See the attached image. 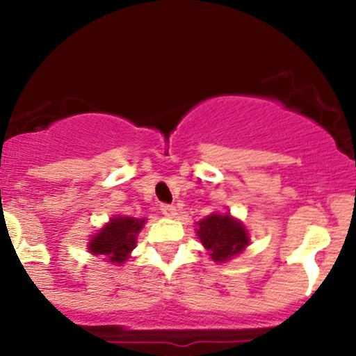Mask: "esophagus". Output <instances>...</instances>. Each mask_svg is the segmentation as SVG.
I'll list each match as a JSON object with an SVG mask.
<instances>
[{
  "instance_id": "obj_1",
  "label": "esophagus",
  "mask_w": 356,
  "mask_h": 356,
  "mask_svg": "<svg viewBox=\"0 0 356 356\" xmlns=\"http://www.w3.org/2000/svg\"><path fill=\"white\" fill-rule=\"evenodd\" d=\"M161 212L165 218H175L177 216V209H175V206H172V204H162Z\"/></svg>"
}]
</instances>
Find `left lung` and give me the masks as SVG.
I'll return each instance as SVG.
<instances>
[{
	"mask_svg": "<svg viewBox=\"0 0 356 356\" xmlns=\"http://www.w3.org/2000/svg\"><path fill=\"white\" fill-rule=\"evenodd\" d=\"M199 239L216 263L229 261L249 244L246 227L229 214H211L197 222Z\"/></svg>",
	"mask_w": 356,
	"mask_h": 356,
	"instance_id": "1",
	"label": "left lung"
}]
</instances>
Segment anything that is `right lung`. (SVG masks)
<instances>
[{
	"instance_id": "add662e5",
	"label": "right lung",
	"mask_w": 356,
	"mask_h": 356,
	"mask_svg": "<svg viewBox=\"0 0 356 356\" xmlns=\"http://www.w3.org/2000/svg\"><path fill=\"white\" fill-rule=\"evenodd\" d=\"M145 219L117 216L110 219L88 243L92 254L107 257L108 263L122 264L130 257L137 244V234L144 227Z\"/></svg>"
}]
</instances>
